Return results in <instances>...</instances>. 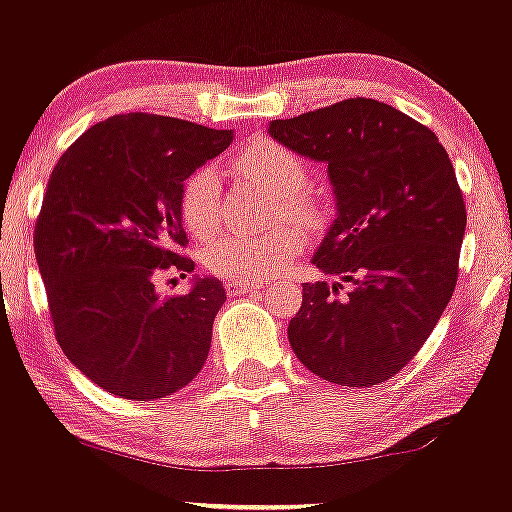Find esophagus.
Instances as JSON below:
<instances>
[{
  "label": "esophagus",
  "mask_w": 512,
  "mask_h": 512,
  "mask_svg": "<svg viewBox=\"0 0 512 512\" xmlns=\"http://www.w3.org/2000/svg\"><path fill=\"white\" fill-rule=\"evenodd\" d=\"M260 289H262V281H240V279L226 281L228 296H243V293H255Z\"/></svg>",
  "instance_id": "34e87169"
}]
</instances>
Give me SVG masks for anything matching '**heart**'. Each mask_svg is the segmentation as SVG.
<instances>
[{
  "label": "heart",
  "instance_id": "b5f03b06",
  "mask_svg": "<svg viewBox=\"0 0 512 512\" xmlns=\"http://www.w3.org/2000/svg\"><path fill=\"white\" fill-rule=\"evenodd\" d=\"M233 170L240 178L257 182L276 197H284L286 214L298 221L313 219V207L298 197L308 182V168L293 151L276 142H252L233 158ZM182 221L192 236L204 238L219 226L221 195L219 175L202 168L190 175L180 197ZM301 250V236L293 228H276L267 233H219L204 248V264L209 272L228 279L257 281L272 276L289 264Z\"/></svg>",
  "mask_w": 512,
  "mask_h": 512
}]
</instances>
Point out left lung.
<instances>
[{
	"label": "left lung",
	"instance_id": "8db88e82",
	"mask_svg": "<svg viewBox=\"0 0 512 512\" xmlns=\"http://www.w3.org/2000/svg\"><path fill=\"white\" fill-rule=\"evenodd\" d=\"M267 132L325 163L337 209L313 264L339 281L303 286L293 354L330 383H385L424 346L457 284L467 211L448 151L373 98L272 120Z\"/></svg>",
	"mask_w": 512,
	"mask_h": 512
}]
</instances>
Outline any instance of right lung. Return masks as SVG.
Returning a JSON list of instances; mask_svg holds the SVG:
<instances>
[{
    "label": "right lung",
    "mask_w": 512,
    "mask_h": 512,
    "mask_svg": "<svg viewBox=\"0 0 512 512\" xmlns=\"http://www.w3.org/2000/svg\"><path fill=\"white\" fill-rule=\"evenodd\" d=\"M231 142V129L113 115L52 170L35 260L64 356L110 395H173L207 361L223 284L195 276L185 296L161 298L156 279L195 269L178 252L187 243L180 197L185 180Z\"/></svg>",
    "instance_id": "add662e5"
}]
</instances>
